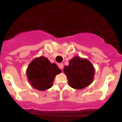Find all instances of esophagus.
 Returning a JSON list of instances; mask_svg holds the SVG:
<instances>
[{
  "mask_svg": "<svg viewBox=\"0 0 122 122\" xmlns=\"http://www.w3.org/2000/svg\"><path fill=\"white\" fill-rule=\"evenodd\" d=\"M58 67H59V68H60V69H61V70H62V68H63V67H64L63 64H62V63L59 64H58Z\"/></svg>",
  "mask_w": 122,
  "mask_h": 122,
  "instance_id": "1",
  "label": "esophagus"
}]
</instances>
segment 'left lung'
I'll return each mask as SVG.
<instances>
[{
    "label": "left lung",
    "instance_id": "8db88e82",
    "mask_svg": "<svg viewBox=\"0 0 122 122\" xmlns=\"http://www.w3.org/2000/svg\"><path fill=\"white\" fill-rule=\"evenodd\" d=\"M64 72L67 76L69 86L75 89L80 90L92 83L94 75L93 65L87 60L76 56L65 66Z\"/></svg>",
    "mask_w": 122,
    "mask_h": 122
}]
</instances>
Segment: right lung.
<instances>
[{"instance_id": "obj_1", "label": "right lung", "mask_w": 122, "mask_h": 122, "mask_svg": "<svg viewBox=\"0 0 122 122\" xmlns=\"http://www.w3.org/2000/svg\"><path fill=\"white\" fill-rule=\"evenodd\" d=\"M61 71L55 64L51 63L47 58L40 56L30 62L26 75L28 80L34 88L43 91L53 86L54 77Z\"/></svg>"}]
</instances>
